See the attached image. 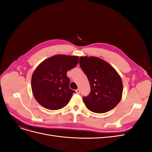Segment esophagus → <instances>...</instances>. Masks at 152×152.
<instances>
[{
  "label": "esophagus",
  "mask_w": 152,
  "mask_h": 152,
  "mask_svg": "<svg viewBox=\"0 0 152 152\" xmlns=\"http://www.w3.org/2000/svg\"><path fill=\"white\" fill-rule=\"evenodd\" d=\"M75 92L77 93V94H80V91L79 89H77V90H75Z\"/></svg>",
  "instance_id": "obj_1"
}]
</instances>
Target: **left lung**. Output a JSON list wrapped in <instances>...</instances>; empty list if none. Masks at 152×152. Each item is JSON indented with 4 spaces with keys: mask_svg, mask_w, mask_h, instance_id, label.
<instances>
[{
    "mask_svg": "<svg viewBox=\"0 0 152 152\" xmlns=\"http://www.w3.org/2000/svg\"><path fill=\"white\" fill-rule=\"evenodd\" d=\"M79 64L91 86L90 94L83 98L87 108L103 113L115 107L121 102L123 91L121 77L117 71L97 57L81 56Z\"/></svg>",
    "mask_w": 152,
    "mask_h": 152,
    "instance_id": "obj_1",
    "label": "left lung"
}]
</instances>
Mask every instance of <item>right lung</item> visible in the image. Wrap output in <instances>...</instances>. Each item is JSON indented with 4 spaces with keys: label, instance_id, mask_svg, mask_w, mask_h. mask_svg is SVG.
Masks as SVG:
<instances>
[{
    "label": "right lung",
    "instance_id": "right-lung-1",
    "mask_svg": "<svg viewBox=\"0 0 152 152\" xmlns=\"http://www.w3.org/2000/svg\"><path fill=\"white\" fill-rule=\"evenodd\" d=\"M79 58L58 54L50 57L37 67L31 77V86L35 99L48 110L61 109L68 103L75 91L69 87L66 73L75 68Z\"/></svg>",
    "mask_w": 152,
    "mask_h": 152
}]
</instances>
